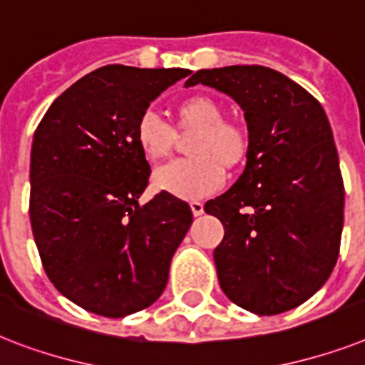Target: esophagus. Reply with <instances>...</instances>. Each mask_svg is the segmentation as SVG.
I'll return each mask as SVG.
<instances>
[{
    "label": "esophagus",
    "mask_w": 365,
    "mask_h": 365,
    "mask_svg": "<svg viewBox=\"0 0 365 365\" xmlns=\"http://www.w3.org/2000/svg\"><path fill=\"white\" fill-rule=\"evenodd\" d=\"M191 212L195 217H198V215H202L204 213V204L198 202V200H192L191 202Z\"/></svg>",
    "instance_id": "esophagus-1"
}]
</instances>
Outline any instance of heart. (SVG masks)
<instances>
[{"label": "heart", "instance_id": "heart-1", "mask_svg": "<svg viewBox=\"0 0 365 365\" xmlns=\"http://www.w3.org/2000/svg\"><path fill=\"white\" fill-rule=\"evenodd\" d=\"M176 129L153 112L136 121L135 140L140 152L153 163L167 159L174 152L178 133L189 135L187 153L191 157L170 163L153 174L159 191L180 198H200L223 183L227 170L238 173L250 157L251 140L244 127L223 120V106L208 96H191L174 108Z\"/></svg>", "mask_w": 365, "mask_h": 365}]
</instances>
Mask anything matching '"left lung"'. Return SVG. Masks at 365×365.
<instances>
[{"label": "left lung", "mask_w": 365, "mask_h": 365, "mask_svg": "<svg viewBox=\"0 0 365 365\" xmlns=\"http://www.w3.org/2000/svg\"><path fill=\"white\" fill-rule=\"evenodd\" d=\"M204 84L244 110L251 150L238 182L204 210L223 223L213 251L219 285L257 315L294 309L330 277L339 257L345 189L321 103L262 65L200 69Z\"/></svg>", "instance_id": "1"}]
</instances>
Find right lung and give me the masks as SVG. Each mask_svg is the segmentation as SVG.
<instances>
[{
    "instance_id": "right-lung-1",
    "label": "right lung",
    "mask_w": 365,
    "mask_h": 365,
    "mask_svg": "<svg viewBox=\"0 0 365 365\" xmlns=\"http://www.w3.org/2000/svg\"><path fill=\"white\" fill-rule=\"evenodd\" d=\"M189 69L106 65L82 76L38 123L29 165V219L56 289L96 315L152 306L192 223L187 202L161 191L146 202L150 165L136 121Z\"/></svg>"
}]
</instances>
